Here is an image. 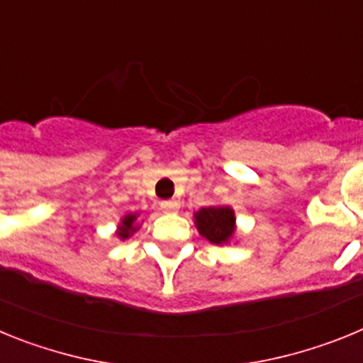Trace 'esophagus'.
<instances>
[{
    "label": "esophagus",
    "mask_w": 363,
    "mask_h": 363,
    "mask_svg": "<svg viewBox=\"0 0 363 363\" xmlns=\"http://www.w3.org/2000/svg\"><path fill=\"white\" fill-rule=\"evenodd\" d=\"M160 209H162L163 213H176V211L179 209V203L174 200H165L160 203Z\"/></svg>",
    "instance_id": "34e87169"
}]
</instances>
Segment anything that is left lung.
Returning <instances> with one entry per match:
<instances>
[{
    "mask_svg": "<svg viewBox=\"0 0 363 363\" xmlns=\"http://www.w3.org/2000/svg\"><path fill=\"white\" fill-rule=\"evenodd\" d=\"M194 225L214 245H227L236 236V214L229 205H209L194 213Z\"/></svg>",
    "mask_w": 363,
    "mask_h": 363,
    "instance_id": "left-lung-1",
    "label": "left lung"
}]
</instances>
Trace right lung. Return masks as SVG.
Returning a JSON list of instances; mask_svg holds the SVG:
<instances>
[{
  "label": "right lung",
  "instance_id": "add662e5",
  "mask_svg": "<svg viewBox=\"0 0 363 363\" xmlns=\"http://www.w3.org/2000/svg\"><path fill=\"white\" fill-rule=\"evenodd\" d=\"M138 218H140V213H129L125 214L120 220L116 227V236L120 240L130 238L138 229H140V223H138Z\"/></svg>",
  "mask_w": 363,
  "mask_h": 363
}]
</instances>
